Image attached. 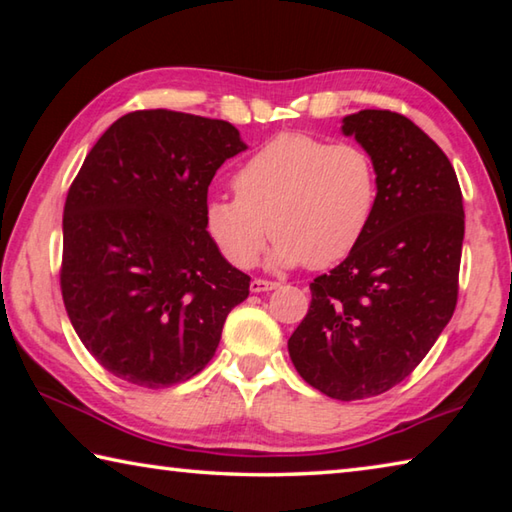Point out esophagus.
<instances>
[{"label": "esophagus", "instance_id": "obj_1", "mask_svg": "<svg viewBox=\"0 0 512 512\" xmlns=\"http://www.w3.org/2000/svg\"><path fill=\"white\" fill-rule=\"evenodd\" d=\"M280 287V284L277 282H268V280H259V277H255L253 282H250V291L253 293H262V291H273V289H277Z\"/></svg>", "mask_w": 512, "mask_h": 512}]
</instances>
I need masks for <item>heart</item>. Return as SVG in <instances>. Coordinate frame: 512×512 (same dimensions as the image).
Here are the masks:
<instances>
[{"mask_svg":"<svg viewBox=\"0 0 512 512\" xmlns=\"http://www.w3.org/2000/svg\"><path fill=\"white\" fill-rule=\"evenodd\" d=\"M237 196L214 194L203 225L230 264L248 268L275 237V268H327L366 235L379 196L377 167L357 144L287 133L264 144L235 176Z\"/></svg>","mask_w":512,"mask_h":512,"instance_id":"obj_1","label":"heart"}]
</instances>
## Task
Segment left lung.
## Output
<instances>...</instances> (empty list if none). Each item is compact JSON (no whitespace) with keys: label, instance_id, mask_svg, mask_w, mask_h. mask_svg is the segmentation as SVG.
<instances>
[{"label":"left lung","instance_id":"8db88e82","mask_svg":"<svg viewBox=\"0 0 512 512\" xmlns=\"http://www.w3.org/2000/svg\"><path fill=\"white\" fill-rule=\"evenodd\" d=\"M341 133L375 162L377 207L352 253L309 284L289 357L309 386L352 402L409 377L447 327L465 214L452 162L411 119L361 110L343 117Z\"/></svg>","mask_w":512,"mask_h":512}]
</instances>
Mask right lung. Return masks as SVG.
I'll return each mask as SVG.
<instances>
[{"instance_id":"right-lung-1","label":"right lung","mask_w":512,"mask_h":512,"mask_svg":"<svg viewBox=\"0 0 512 512\" xmlns=\"http://www.w3.org/2000/svg\"><path fill=\"white\" fill-rule=\"evenodd\" d=\"M228 121L173 110L119 117L85 158L63 212L69 323L112 375L167 388L214 357L250 277L203 225L216 169L246 151Z\"/></svg>"}]
</instances>
